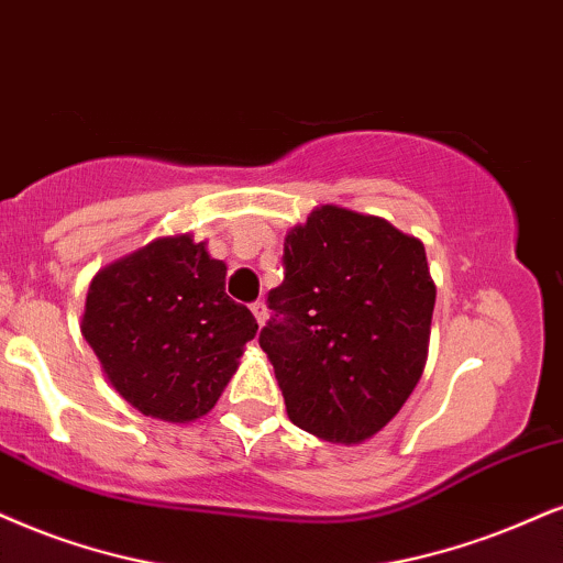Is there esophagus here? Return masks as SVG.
Returning a JSON list of instances; mask_svg holds the SVG:
<instances>
[{
	"label": "esophagus",
	"mask_w": 563,
	"mask_h": 563,
	"mask_svg": "<svg viewBox=\"0 0 563 563\" xmlns=\"http://www.w3.org/2000/svg\"><path fill=\"white\" fill-rule=\"evenodd\" d=\"M250 310H253V316H255V321H258V325H263L268 321V308H266V302H253L250 305Z\"/></svg>",
	"instance_id": "34e87169"
}]
</instances>
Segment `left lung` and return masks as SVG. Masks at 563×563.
Wrapping results in <instances>:
<instances>
[{"mask_svg":"<svg viewBox=\"0 0 563 563\" xmlns=\"http://www.w3.org/2000/svg\"><path fill=\"white\" fill-rule=\"evenodd\" d=\"M433 305L418 238L371 213L313 208L284 238V282L258 339L289 420L344 446L384 430L426 371Z\"/></svg>","mask_w":563,"mask_h":563,"instance_id":"1","label":"left lung"}]
</instances>
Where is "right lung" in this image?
Instances as JSON below:
<instances>
[{
  "mask_svg": "<svg viewBox=\"0 0 563 563\" xmlns=\"http://www.w3.org/2000/svg\"><path fill=\"white\" fill-rule=\"evenodd\" d=\"M224 284L227 263L190 232L156 238L90 279L80 331L137 412L192 422L217 405L258 331Z\"/></svg>",
  "mask_w": 563,
  "mask_h": 563,
  "instance_id": "add662e5",
  "label": "right lung"
}]
</instances>
